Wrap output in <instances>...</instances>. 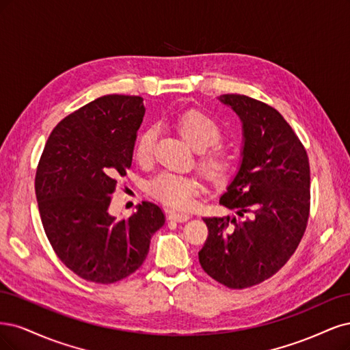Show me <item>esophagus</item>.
<instances>
[{"mask_svg":"<svg viewBox=\"0 0 350 350\" xmlns=\"http://www.w3.org/2000/svg\"><path fill=\"white\" fill-rule=\"evenodd\" d=\"M190 217L187 213H182V212H173L170 211L168 212V219L170 221H176V222H186Z\"/></svg>","mask_w":350,"mask_h":350,"instance_id":"obj_1","label":"esophagus"}]
</instances>
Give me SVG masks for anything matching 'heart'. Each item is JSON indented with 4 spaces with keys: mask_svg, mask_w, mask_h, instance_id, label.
I'll return each instance as SVG.
<instances>
[{
    "mask_svg": "<svg viewBox=\"0 0 350 350\" xmlns=\"http://www.w3.org/2000/svg\"><path fill=\"white\" fill-rule=\"evenodd\" d=\"M176 126L182 137L196 150L213 148L199 155L198 164L202 173L213 185L224 183L231 173L232 163L228 152L218 148L221 141V128L215 119L198 109L185 110L176 118ZM155 146V131L145 129L137 139L135 155L142 163L150 161ZM150 195L160 200L165 206L174 209H189L193 206L200 191V182L193 176H183L163 172L148 183Z\"/></svg>",
    "mask_w": 350,
    "mask_h": 350,
    "instance_id": "heart-1",
    "label": "heart"
}]
</instances>
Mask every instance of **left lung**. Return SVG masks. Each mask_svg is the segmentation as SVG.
<instances>
[{
	"label": "left lung",
	"instance_id": "1",
	"mask_svg": "<svg viewBox=\"0 0 350 350\" xmlns=\"http://www.w3.org/2000/svg\"><path fill=\"white\" fill-rule=\"evenodd\" d=\"M219 100L243 120V163L219 199L241 219L204 218L199 263L221 285L244 289L272 278L297 250L310 217V161L275 107L244 94Z\"/></svg>",
	"mask_w": 350,
	"mask_h": 350
}]
</instances>
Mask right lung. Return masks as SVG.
Returning <instances> with one entry per match:
<instances>
[{"mask_svg": "<svg viewBox=\"0 0 350 350\" xmlns=\"http://www.w3.org/2000/svg\"><path fill=\"white\" fill-rule=\"evenodd\" d=\"M145 109L142 97L109 94L53 128L36 168L43 230L61 262L80 278L115 284L144 263L163 209L144 200L128 219L109 213L118 178L126 176Z\"/></svg>", "mask_w": 350, "mask_h": 350, "instance_id": "right-lung-1", "label": "right lung"}]
</instances>
